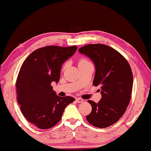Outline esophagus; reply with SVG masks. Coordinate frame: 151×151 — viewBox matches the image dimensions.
Segmentation results:
<instances>
[{
  "label": "esophagus",
  "instance_id": "obj_1",
  "mask_svg": "<svg viewBox=\"0 0 151 151\" xmlns=\"http://www.w3.org/2000/svg\"><path fill=\"white\" fill-rule=\"evenodd\" d=\"M76 101L77 102V103H82V102L84 101V100L82 99H81V98H76Z\"/></svg>",
  "mask_w": 151,
  "mask_h": 151
}]
</instances>
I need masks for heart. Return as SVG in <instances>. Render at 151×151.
I'll use <instances>...</instances> for the list:
<instances>
[{
  "label": "heart",
  "mask_w": 151,
  "mask_h": 151,
  "mask_svg": "<svg viewBox=\"0 0 151 151\" xmlns=\"http://www.w3.org/2000/svg\"><path fill=\"white\" fill-rule=\"evenodd\" d=\"M87 62H88V61L86 60H84V59H82V60H80L79 63H78V65H81V64L84 63H87Z\"/></svg>",
  "instance_id": "1"
}]
</instances>
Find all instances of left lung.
<instances>
[{
	"mask_svg": "<svg viewBox=\"0 0 151 151\" xmlns=\"http://www.w3.org/2000/svg\"><path fill=\"white\" fill-rule=\"evenodd\" d=\"M78 52L93 61L96 68L93 84L101 86V100L98 103L88 101L92 110L86 120L97 128H107L122 116L130 101L133 87L130 66L119 52L104 44H88Z\"/></svg>",
	"mask_w": 151,
	"mask_h": 151,
	"instance_id": "left-lung-1",
	"label": "left lung"
}]
</instances>
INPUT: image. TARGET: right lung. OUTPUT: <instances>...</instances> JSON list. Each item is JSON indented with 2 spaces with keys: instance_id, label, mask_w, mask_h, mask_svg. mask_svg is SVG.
Returning a JSON list of instances; mask_svg holds the SVG:
<instances>
[{
  "instance_id": "add662e5",
  "label": "right lung",
  "mask_w": 151,
  "mask_h": 151,
  "mask_svg": "<svg viewBox=\"0 0 151 151\" xmlns=\"http://www.w3.org/2000/svg\"><path fill=\"white\" fill-rule=\"evenodd\" d=\"M77 47L48 46L35 50L22 64L16 82L17 101L23 116L40 129H48L60 122L73 97L58 96L52 82L58 83L62 65Z\"/></svg>"
}]
</instances>
